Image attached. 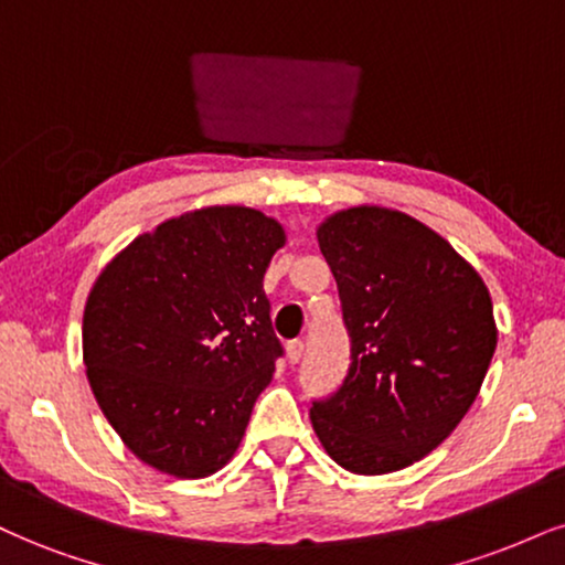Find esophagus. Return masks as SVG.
<instances>
[{"instance_id":"1","label":"esophagus","mask_w":565,"mask_h":565,"mask_svg":"<svg viewBox=\"0 0 565 565\" xmlns=\"http://www.w3.org/2000/svg\"><path fill=\"white\" fill-rule=\"evenodd\" d=\"M285 351H288V361L290 364H298L303 356V340H288V345H285Z\"/></svg>"}]
</instances>
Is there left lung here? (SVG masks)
Returning a JSON list of instances; mask_svg holds the SVG:
<instances>
[{
	"label": "left lung",
	"instance_id": "obj_1",
	"mask_svg": "<svg viewBox=\"0 0 565 565\" xmlns=\"http://www.w3.org/2000/svg\"><path fill=\"white\" fill-rule=\"evenodd\" d=\"M317 238L351 364L335 393L311 403V424L353 475L406 469L458 427L482 387L498 345L487 285L435 230L395 209H345Z\"/></svg>",
	"mask_w": 565,
	"mask_h": 565
}]
</instances>
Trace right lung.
Here are the masks:
<instances>
[{
	"mask_svg": "<svg viewBox=\"0 0 565 565\" xmlns=\"http://www.w3.org/2000/svg\"><path fill=\"white\" fill-rule=\"evenodd\" d=\"M280 222L209 206L138 235L102 271L83 315V361L122 443L172 477L222 469L238 450L282 345L264 271Z\"/></svg>",
	"mask_w": 565,
	"mask_h": 565,
	"instance_id": "obj_1",
	"label": "right lung"
}]
</instances>
